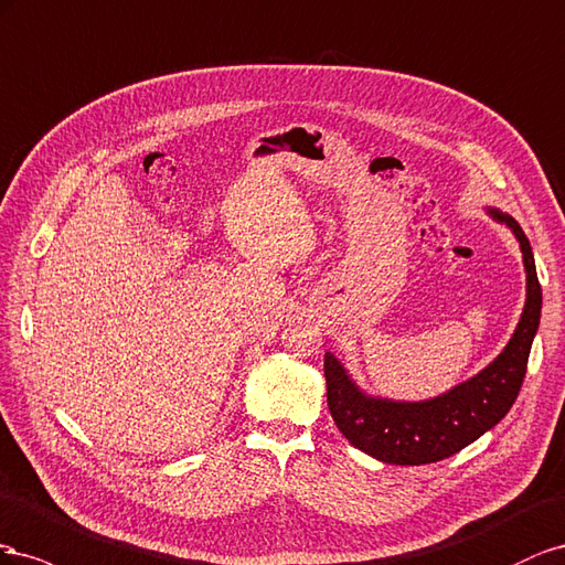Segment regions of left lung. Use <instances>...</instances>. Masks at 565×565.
Returning <instances> with one entry per match:
<instances>
[{"mask_svg":"<svg viewBox=\"0 0 565 565\" xmlns=\"http://www.w3.org/2000/svg\"><path fill=\"white\" fill-rule=\"evenodd\" d=\"M515 234L527 271V300L519 327L499 358L478 376L435 399L393 402L364 395L331 352L324 358L327 402L345 440L369 457L397 466H422L457 455L497 426L521 393L530 345L540 327L542 286L530 241L511 215L490 211Z\"/></svg>","mask_w":565,"mask_h":565,"instance_id":"left-lung-1","label":"left lung"}]
</instances>
